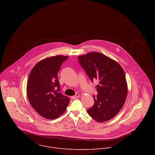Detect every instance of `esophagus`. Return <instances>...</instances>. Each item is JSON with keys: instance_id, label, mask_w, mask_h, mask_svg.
I'll return each instance as SVG.
<instances>
[{"instance_id": "obj_1", "label": "esophagus", "mask_w": 155, "mask_h": 155, "mask_svg": "<svg viewBox=\"0 0 155 155\" xmlns=\"http://www.w3.org/2000/svg\"><path fill=\"white\" fill-rule=\"evenodd\" d=\"M79 96H80V94H79V93H76L74 96L71 97V98L72 100H74V99H76L77 98H78Z\"/></svg>"}]
</instances>
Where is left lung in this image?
<instances>
[{
  "mask_svg": "<svg viewBox=\"0 0 155 155\" xmlns=\"http://www.w3.org/2000/svg\"><path fill=\"white\" fill-rule=\"evenodd\" d=\"M79 62L90 80H97L98 92L89 114L98 122L114 117L123 107L128 93L127 83L122 67L114 60L99 52H92L78 56Z\"/></svg>",
  "mask_w": 155,
  "mask_h": 155,
  "instance_id": "obj_1",
  "label": "left lung"
}]
</instances>
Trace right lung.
<instances>
[{
    "label": "right lung",
    "instance_id": "1",
    "mask_svg": "<svg viewBox=\"0 0 155 155\" xmlns=\"http://www.w3.org/2000/svg\"><path fill=\"white\" fill-rule=\"evenodd\" d=\"M67 56L56 55L38 62L31 70L27 94L32 107L48 119L60 117L66 110L70 99L60 92L57 74Z\"/></svg>",
    "mask_w": 155,
    "mask_h": 155
}]
</instances>
